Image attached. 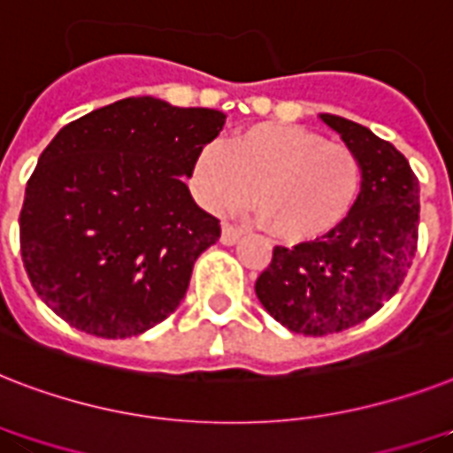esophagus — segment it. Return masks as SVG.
Returning a JSON list of instances; mask_svg holds the SVG:
<instances>
[{
  "label": "esophagus",
  "instance_id": "obj_1",
  "mask_svg": "<svg viewBox=\"0 0 453 453\" xmlns=\"http://www.w3.org/2000/svg\"><path fill=\"white\" fill-rule=\"evenodd\" d=\"M242 234L244 233H242L239 227L226 223V226H223V230H220V242H223L226 246H233V244H237L239 239H242Z\"/></svg>",
  "mask_w": 453,
  "mask_h": 453
}]
</instances>
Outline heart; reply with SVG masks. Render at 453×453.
<instances>
[{
  "mask_svg": "<svg viewBox=\"0 0 453 453\" xmlns=\"http://www.w3.org/2000/svg\"><path fill=\"white\" fill-rule=\"evenodd\" d=\"M253 188L256 214L274 237L310 242L333 233L354 209L360 163L347 143L281 123L244 127L226 149L209 143L195 157L193 188L209 211H237Z\"/></svg>",
  "mask_w": 453,
  "mask_h": 453,
  "instance_id": "obj_1",
  "label": "heart"
}]
</instances>
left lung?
<instances>
[{"label":"left lung","instance_id":"obj_1","mask_svg":"<svg viewBox=\"0 0 453 453\" xmlns=\"http://www.w3.org/2000/svg\"><path fill=\"white\" fill-rule=\"evenodd\" d=\"M360 163L354 209L314 242L274 246L256 296L290 333H342L398 293L417 253L418 181L407 157L354 120L321 113Z\"/></svg>","mask_w":453,"mask_h":453}]
</instances>
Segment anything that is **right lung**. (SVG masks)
Instances as JSON below:
<instances>
[{
    "mask_svg": "<svg viewBox=\"0 0 453 453\" xmlns=\"http://www.w3.org/2000/svg\"><path fill=\"white\" fill-rule=\"evenodd\" d=\"M226 113L125 97L65 125L25 188L20 253L43 303L106 340L165 321L220 237L183 176Z\"/></svg>",
    "mask_w": 453,
    "mask_h": 453,
    "instance_id": "right-lung-1",
    "label": "right lung"
}]
</instances>
